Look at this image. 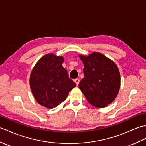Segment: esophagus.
Segmentation results:
<instances>
[{
	"mask_svg": "<svg viewBox=\"0 0 146 146\" xmlns=\"http://www.w3.org/2000/svg\"><path fill=\"white\" fill-rule=\"evenodd\" d=\"M74 82H75V83L76 84V85L78 86V85H79V83H80V80H79V79H78V78L75 79V80H74Z\"/></svg>",
	"mask_w": 146,
	"mask_h": 146,
	"instance_id": "1",
	"label": "esophagus"
}]
</instances>
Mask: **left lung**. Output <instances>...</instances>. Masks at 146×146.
<instances>
[{"label":"left lung","mask_w":146,"mask_h":146,"mask_svg":"<svg viewBox=\"0 0 146 146\" xmlns=\"http://www.w3.org/2000/svg\"><path fill=\"white\" fill-rule=\"evenodd\" d=\"M84 64V78L79 88L90 104L97 107H105L111 104L119 93L120 76L117 65L99 52L88 56L80 55Z\"/></svg>","instance_id":"8db88e82"}]
</instances>
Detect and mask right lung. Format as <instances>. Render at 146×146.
<instances>
[{
    "mask_svg": "<svg viewBox=\"0 0 146 146\" xmlns=\"http://www.w3.org/2000/svg\"><path fill=\"white\" fill-rule=\"evenodd\" d=\"M63 61V57L48 54L40 59L31 73L33 94L37 102L45 107H57L76 86L62 66Z\"/></svg>",
    "mask_w": 146,
    "mask_h": 146,
    "instance_id": "add662e5",
    "label": "right lung"
}]
</instances>
